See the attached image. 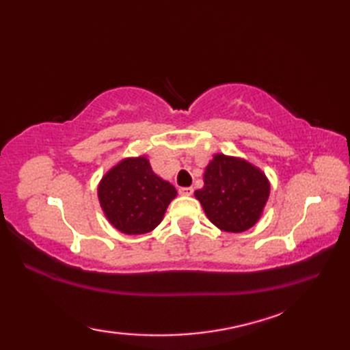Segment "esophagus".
Returning <instances> with one entry per match:
<instances>
[{
	"instance_id": "obj_1",
	"label": "esophagus",
	"mask_w": 350,
	"mask_h": 350,
	"mask_svg": "<svg viewBox=\"0 0 350 350\" xmlns=\"http://www.w3.org/2000/svg\"><path fill=\"white\" fill-rule=\"evenodd\" d=\"M192 192H194V189H192L191 187H183V188H179V194H180V196H185V197L192 196Z\"/></svg>"
}]
</instances>
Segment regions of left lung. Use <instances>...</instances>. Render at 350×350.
<instances>
[{"mask_svg":"<svg viewBox=\"0 0 350 350\" xmlns=\"http://www.w3.org/2000/svg\"><path fill=\"white\" fill-rule=\"evenodd\" d=\"M203 179L204 187L196 191V198L212 224L232 233L256 224L271 189L262 171L243 159L215 154Z\"/></svg>","mask_w":350,"mask_h":350,"instance_id":"8db88e82","label":"left lung"}]
</instances>
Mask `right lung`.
I'll use <instances>...</instances> for the list:
<instances>
[{
  "label": "right lung",
  "instance_id": "obj_1",
  "mask_svg": "<svg viewBox=\"0 0 350 350\" xmlns=\"http://www.w3.org/2000/svg\"><path fill=\"white\" fill-rule=\"evenodd\" d=\"M176 194L173 185L153 173L144 156L118 162L102 177L98 188L105 217L126 234L152 232Z\"/></svg>",
  "mask_w": 350,
  "mask_h": 350
}]
</instances>
